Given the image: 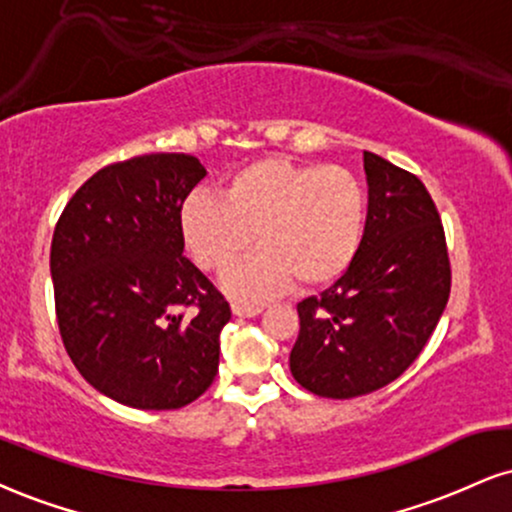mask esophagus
Returning a JSON list of instances; mask_svg holds the SVG:
<instances>
[{"label":"esophagus","instance_id":"1","mask_svg":"<svg viewBox=\"0 0 512 512\" xmlns=\"http://www.w3.org/2000/svg\"><path fill=\"white\" fill-rule=\"evenodd\" d=\"M233 315L236 317H255L262 312V305H245V303H233L231 305Z\"/></svg>","mask_w":512,"mask_h":512}]
</instances>
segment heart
<instances>
[{"mask_svg":"<svg viewBox=\"0 0 512 512\" xmlns=\"http://www.w3.org/2000/svg\"><path fill=\"white\" fill-rule=\"evenodd\" d=\"M367 190L343 166L262 157L226 178L219 197L195 193L181 207V233L205 272H224L243 300L272 298L293 279L300 288L334 283L353 267L367 231Z\"/></svg>","mask_w":512,"mask_h":512,"instance_id":"heart-1","label":"heart"}]
</instances>
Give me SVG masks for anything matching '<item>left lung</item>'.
<instances>
[{
  "mask_svg": "<svg viewBox=\"0 0 512 512\" xmlns=\"http://www.w3.org/2000/svg\"><path fill=\"white\" fill-rule=\"evenodd\" d=\"M367 231L353 267L298 305L295 381L355 398L396 381L427 346L451 295L441 214L410 171L365 152Z\"/></svg>",
  "mask_w": 512,
  "mask_h": 512,
  "instance_id": "1",
  "label": "left lung"
}]
</instances>
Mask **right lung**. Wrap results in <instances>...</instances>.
Returning <instances> with one entry per match:
<instances>
[{
	"instance_id": "1",
	"label": "right lung",
	"mask_w": 512,
	"mask_h": 512,
	"mask_svg": "<svg viewBox=\"0 0 512 512\" xmlns=\"http://www.w3.org/2000/svg\"><path fill=\"white\" fill-rule=\"evenodd\" d=\"M200 159L155 152L80 186L54 226L49 269L61 341L116 403L176 410L209 389L231 307L183 255L181 207Z\"/></svg>"
}]
</instances>
